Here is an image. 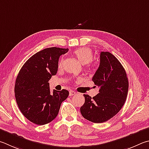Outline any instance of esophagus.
<instances>
[{
    "label": "esophagus",
    "instance_id": "34e87169",
    "mask_svg": "<svg viewBox=\"0 0 149 149\" xmlns=\"http://www.w3.org/2000/svg\"><path fill=\"white\" fill-rule=\"evenodd\" d=\"M76 94V93H75V91H70V93H69V95L71 96H73V95H75V94Z\"/></svg>",
    "mask_w": 149,
    "mask_h": 149
}]
</instances>
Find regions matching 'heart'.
<instances>
[{
    "label": "heart",
    "mask_w": 149,
    "mask_h": 149,
    "mask_svg": "<svg viewBox=\"0 0 149 149\" xmlns=\"http://www.w3.org/2000/svg\"><path fill=\"white\" fill-rule=\"evenodd\" d=\"M75 55L77 56L81 63L83 64H87L92 61L93 58V53L91 49L88 47H80L74 51ZM62 61L58 63V66H61Z\"/></svg>",
    "instance_id": "b5f03b06"
}]
</instances>
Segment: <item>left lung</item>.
Listing matches in <instances>:
<instances>
[{
	"label": "left lung",
	"mask_w": 149,
	"mask_h": 149,
	"mask_svg": "<svg viewBox=\"0 0 149 149\" xmlns=\"http://www.w3.org/2000/svg\"><path fill=\"white\" fill-rule=\"evenodd\" d=\"M100 58V66L92 79L100 88L99 93L93 98L84 94L85 104L80 108L83 117L94 123H104L117 115L128 91L126 73L118 59L107 51H102Z\"/></svg>",
	"instance_id": "1"
}]
</instances>
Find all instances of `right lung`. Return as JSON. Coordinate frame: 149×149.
<instances>
[{"mask_svg":"<svg viewBox=\"0 0 149 149\" xmlns=\"http://www.w3.org/2000/svg\"><path fill=\"white\" fill-rule=\"evenodd\" d=\"M68 49H44L26 61L16 78L15 96L22 114L32 123L44 125L55 119L62 102L69 95L66 89L51 93L49 81L58 70V58Z\"/></svg>","mask_w":149,"mask_h":149,"instance_id":"1","label":"right lung"}]
</instances>
